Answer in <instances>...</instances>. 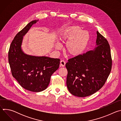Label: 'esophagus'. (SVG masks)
I'll use <instances>...</instances> for the list:
<instances>
[{
    "mask_svg": "<svg viewBox=\"0 0 121 121\" xmlns=\"http://www.w3.org/2000/svg\"><path fill=\"white\" fill-rule=\"evenodd\" d=\"M65 60H62L60 61V65L61 67H64L65 66Z\"/></svg>",
    "mask_w": 121,
    "mask_h": 121,
    "instance_id": "34e87169",
    "label": "esophagus"
}]
</instances>
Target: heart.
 <instances>
[{
	"instance_id": "1",
	"label": "heart",
	"mask_w": 121,
	"mask_h": 121,
	"mask_svg": "<svg viewBox=\"0 0 121 121\" xmlns=\"http://www.w3.org/2000/svg\"><path fill=\"white\" fill-rule=\"evenodd\" d=\"M60 39L66 42L65 49L68 55L76 56L81 55L87 48L89 41L90 34L88 31L83 30L78 26L69 27L63 31L60 35ZM57 48L60 47L59 43H56Z\"/></svg>"
}]
</instances>
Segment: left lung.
Segmentation results:
<instances>
[{
  "label": "left lung",
  "mask_w": 121,
  "mask_h": 121,
  "mask_svg": "<svg viewBox=\"0 0 121 121\" xmlns=\"http://www.w3.org/2000/svg\"><path fill=\"white\" fill-rule=\"evenodd\" d=\"M94 50L68 60L66 85L72 95L84 97L99 90L111 71L112 59L107 39L97 31Z\"/></svg>",
  "instance_id": "1"
}]
</instances>
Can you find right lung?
<instances>
[{"instance_id":"1","label":"right lung","mask_w":121,"mask_h":121,"mask_svg":"<svg viewBox=\"0 0 121 121\" xmlns=\"http://www.w3.org/2000/svg\"><path fill=\"white\" fill-rule=\"evenodd\" d=\"M36 20L29 23L16 34L9 51L8 59L12 76L22 88L32 92L45 90L51 77L58 69L60 59L25 54L21 49L23 36Z\"/></svg>"}]
</instances>
